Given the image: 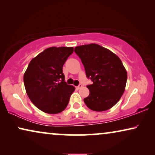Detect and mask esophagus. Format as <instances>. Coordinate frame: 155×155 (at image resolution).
Instances as JSON below:
<instances>
[{
    "label": "esophagus",
    "instance_id": "34e87169",
    "mask_svg": "<svg viewBox=\"0 0 155 155\" xmlns=\"http://www.w3.org/2000/svg\"><path fill=\"white\" fill-rule=\"evenodd\" d=\"M82 87V84H78L77 87H76V89H78V90H80V89H81Z\"/></svg>",
    "mask_w": 155,
    "mask_h": 155
}]
</instances>
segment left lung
<instances>
[{"instance_id":"1","label":"left lung","mask_w":155,"mask_h":155,"mask_svg":"<svg viewBox=\"0 0 155 155\" xmlns=\"http://www.w3.org/2000/svg\"><path fill=\"white\" fill-rule=\"evenodd\" d=\"M75 52L81 59L87 78L93 82L87 86L90 90L84 99L87 107L95 111L111 109L119 101L126 84L127 73L120 59L96 44L77 46Z\"/></svg>"}]
</instances>
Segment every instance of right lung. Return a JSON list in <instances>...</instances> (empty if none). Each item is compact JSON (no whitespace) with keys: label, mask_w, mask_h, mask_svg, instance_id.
I'll use <instances>...</instances> for the list:
<instances>
[{"label":"right lung","mask_w":155,"mask_h":155,"mask_svg":"<svg viewBox=\"0 0 155 155\" xmlns=\"http://www.w3.org/2000/svg\"><path fill=\"white\" fill-rule=\"evenodd\" d=\"M73 47H50L34 58L24 75L27 94L35 107L47 114L63 111L75 87L65 81L63 66Z\"/></svg>","instance_id":"obj_1"}]
</instances>
